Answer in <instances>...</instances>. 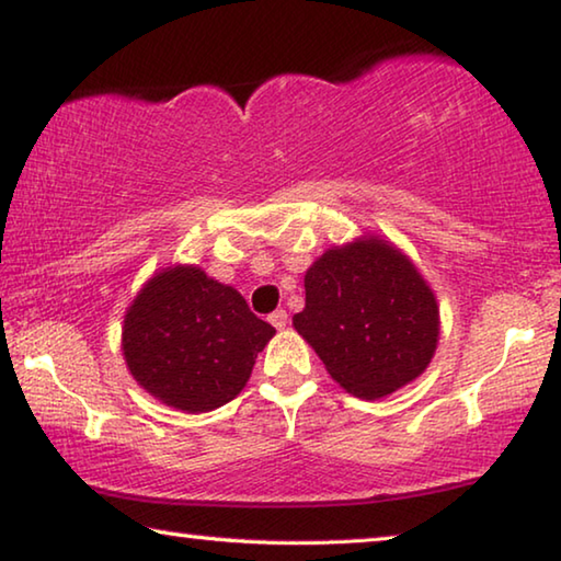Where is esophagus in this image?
<instances>
[{
    "mask_svg": "<svg viewBox=\"0 0 561 561\" xmlns=\"http://www.w3.org/2000/svg\"><path fill=\"white\" fill-rule=\"evenodd\" d=\"M270 324L274 327V329H284L289 324V314L284 309H277V311H272L270 314Z\"/></svg>",
    "mask_w": 561,
    "mask_h": 561,
    "instance_id": "1",
    "label": "esophagus"
}]
</instances>
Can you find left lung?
<instances>
[{"mask_svg":"<svg viewBox=\"0 0 561 561\" xmlns=\"http://www.w3.org/2000/svg\"><path fill=\"white\" fill-rule=\"evenodd\" d=\"M294 329L348 393L376 401L428 368L438 346L435 294L415 264L381 237L327 250L304 277Z\"/></svg>","mask_w":561,"mask_h":561,"instance_id":"1","label":"left lung"}]
</instances>
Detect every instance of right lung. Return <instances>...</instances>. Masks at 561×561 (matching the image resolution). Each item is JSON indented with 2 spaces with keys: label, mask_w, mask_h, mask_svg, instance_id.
<instances>
[{
  "label": "right lung",
  "mask_w": 561,
  "mask_h": 561,
  "mask_svg": "<svg viewBox=\"0 0 561 561\" xmlns=\"http://www.w3.org/2000/svg\"><path fill=\"white\" fill-rule=\"evenodd\" d=\"M274 327L237 289L178 264L158 272L123 319L128 371L150 396L185 413L215 411L250 381Z\"/></svg>",
  "instance_id": "right-lung-1"
}]
</instances>
